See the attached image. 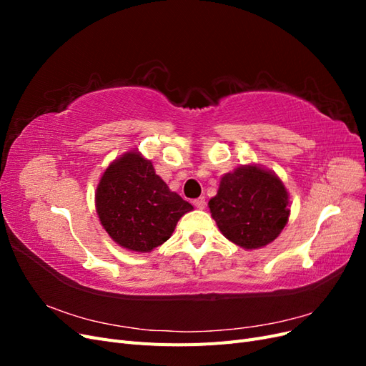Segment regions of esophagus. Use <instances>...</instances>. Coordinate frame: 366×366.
Returning a JSON list of instances; mask_svg holds the SVG:
<instances>
[{"mask_svg": "<svg viewBox=\"0 0 366 366\" xmlns=\"http://www.w3.org/2000/svg\"><path fill=\"white\" fill-rule=\"evenodd\" d=\"M194 206H195L197 209H204V207H206V198H204V197L197 198V200H194Z\"/></svg>", "mask_w": 366, "mask_h": 366, "instance_id": "1", "label": "esophagus"}]
</instances>
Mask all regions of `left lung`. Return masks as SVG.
I'll return each mask as SVG.
<instances>
[{
	"instance_id": "1",
	"label": "left lung",
	"mask_w": 366,
	"mask_h": 366,
	"mask_svg": "<svg viewBox=\"0 0 366 366\" xmlns=\"http://www.w3.org/2000/svg\"><path fill=\"white\" fill-rule=\"evenodd\" d=\"M209 209L221 234L252 250L280 237L289 221L290 200L274 172L258 164H244L221 177Z\"/></svg>"
}]
</instances>
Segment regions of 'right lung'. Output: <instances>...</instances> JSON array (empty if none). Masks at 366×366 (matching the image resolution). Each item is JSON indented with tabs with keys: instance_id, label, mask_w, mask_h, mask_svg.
Wrapping results in <instances>:
<instances>
[{
	"instance_id": "1",
	"label": "right lung",
	"mask_w": 366,
	"mask_h": 366,
	"mask_svg": "<svg viewBox=\"0 0 366 366\" xmlns=\"http://www.w3.org/2000/svg\"><path fill=\"white\" fill-rule=\"evenodd\" d=\"M191 203L172 192L137 151L105 169L96 189V212L108 235L131 252H151L169 239Z\"/></svg>"
}]
</instances>
